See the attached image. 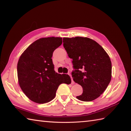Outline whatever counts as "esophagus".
<instances>
[{
	"label": "esophagus",
	"instance_id": "esophagus-1",
	"mask_svg": "<svg viewBox=\"0 0 131 131\" xmlns=\"http://www.w3.org/2000/svg\"><path fill=\"white\" fill-rule=\"evenodd\" d=\"M68 74L70 76V77H71V80H72V84H74V82L73 81V78H72V75H71V74H70V73H69Z\"/></svg>",
	"mask_w": 131,
	"mask_h": 131
}]
</instances>
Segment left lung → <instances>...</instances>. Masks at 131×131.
<instances>
[{"label":"left lung","mask_w":131,"mask_h":131,"mask_svg":"<svg viewBox=\"0 0 131 131\" xmlns=\"http://www.w3.org/2000/svg\"><path fill=\"white\" fill-rule=\"evenodd\" d=\"M63 47L73 59L74 81L82 87L76 98L91 101L105 91L112 77L110 58L98 43L86 37L63 38Z\"/></svg>","instance_id":"left-lung-1"}]
</instances>
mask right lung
Returning a JSON list of instances; mask_svg holds the SVG:
<instances>
[{"mask_svg": "<svg viewBox=\"0 0 131 131\" xmlns=\"http://www.w3.org/2000/svg\"><path fill=\"white\" fill-rule=\"evenodd\" d=\"M62 43L60 37L40 38L31 44L19 59V84L26 96L35 103L43 104L51 101L59 85L71 83L68 74L55 72L51 59L54 51Z\"/></svg>", "mask_w": 131, "mask_h": 131, "instance_id": "obj_1", "label": "right lung"}]
</instances>
